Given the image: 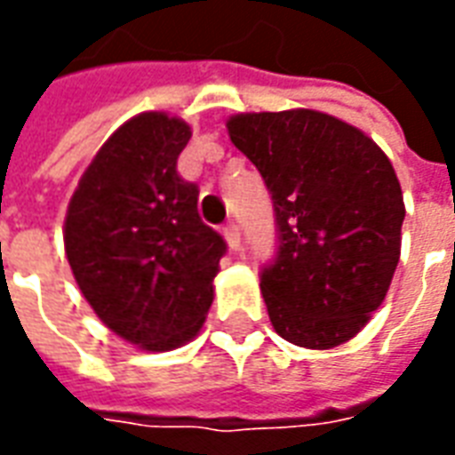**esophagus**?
I'll return each instance as SVG.
<instances>
[{
    "mask_svg": "<svg viewBox=\"0 0 455 455\" xmlns=\"http://www.w3.org/2000/svg\"><path fill=\"white\" fill-rule=\"evenodd\" d=\"M224 238H227V243L231 251H238L241 248V231L234 221H228L227 227H224Z\"/></svg>",
    "mask_w": 455,
    "mask_h": 455,
    "instance_id": "obj_1",
    "label": "esophagus"
}]
</instances>
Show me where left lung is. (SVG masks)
<instances>
[{
  "mask_svg": "<svg viewBox=\"0 0 455 455\" xmlns=\"http://www.w3.org/2000/svg\"><path fill=\"white\" fill-rule=\"evenodd\" d=\"M228 136L266 180L277 253L260 273L285 341L334 348L361 331L400 263V180L361 129L315 109L236 114Z\"/></svg>",
  "mask_w": 455,
  "mask_h": 455,
  "instance_id": "8db88e82",
  "label": "left lung"
}]
</instances>
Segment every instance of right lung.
Returning a JSON list of instances; mask_svg holds the SVG:
<instances>
[{
    "label": "right lung",
    "instance_id": "1",
    "mask_svg": "<svg viewBox=\"0 0 455 455\" xmlns=\"http://www.w3.org/2000/svg\"><path fill=\"white\" fill-rule=\"evenodd\" d=\"M192 131L146 112L114 131L87 165L65 217V256L94 315L146 351L195 339L214 302L227 241L178 175Z\"/></svg>",
    "mask_w": 455,
    "mask_h": 455
}]
</instances>
